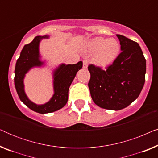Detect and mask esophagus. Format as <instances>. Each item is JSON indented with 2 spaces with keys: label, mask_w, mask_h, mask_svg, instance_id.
<instances>
[{
  "label": "esophagus",
  "mask_w": 158,
  "mask_h": 158,
  "mask_svg": "<svg viewBox=\"0 0 158 158\" xmlns=\"http://www.w3.org/2000/svg\"><path fill=\"white\" fill-rule=\"evenodd\" d=\"M83 68L84 69H86V68H88V61H87V60H83Z\"/></svg>",
  "instance_id": "esophagus-1"
}]
</instances>
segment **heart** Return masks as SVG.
Here are the masks:
<instances>
[{
    "mask_svg": "<svg viewBox=\"0 0 158 158\" xmlns=\"http://www.w3.org/2000/svg\"><path fill=\"white\" fill-rule=\"evenodd\" d=\"M121 46L114 38L96 36L84 44L83 50L86 53H94L93 62L100 68H106L115 61L119 55Z\"/></svg>",
    "mask_w": 158,
    "mask_h": 158,
    "instance_id": "1",
    "label": "heart"
}]
</instances>
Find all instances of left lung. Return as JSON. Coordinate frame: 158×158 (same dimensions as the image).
<instances>
[{"label": "left lung", "instance_id": "1", "mask_svg": "<svg viewBox=\"0 0 158 158\" xmlns=\"http://www.w3.org/2000/svg\"><path fill=\"white\" fill-rule=\"evenodd\" d=\"M121 51L114 63L106 70L88 66V87L94 102L105 109L118 111L138 98L145 81L146 60L138 43L116 34Z\"/></svg>", "mask_w": 158, "mask_h": 158}]
</instances>
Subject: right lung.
I'll use <instances>...</instances> for the list:
<instances>
[{"instance_id": "right-lung-1", "label": "right lung", "mask_w": 158, "mask_h": 158, "mask_svg": "<svg viewBox=\"0 0 158 158\" xmlns=\"http://www.w3.org/2000/svg\"><path fill=\"white\" fill-rule=\"evenodd\" d=\"M49 38V35L37 36L30 44L25 45L17 60L14 72L15 87L20 100L32 111L42 114L56 111L66 105L69 88L77 73L83 67L81 61L73 64H60L52 73L54 94L49 101L43 104H36L30 100L25 92L24 78L31 69L47 66L46 60H42L40 44L42 40Z\"/></svg>"}]
</instances>
